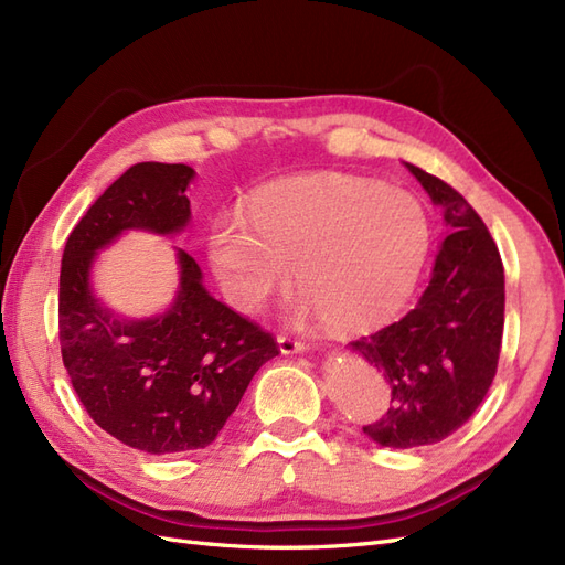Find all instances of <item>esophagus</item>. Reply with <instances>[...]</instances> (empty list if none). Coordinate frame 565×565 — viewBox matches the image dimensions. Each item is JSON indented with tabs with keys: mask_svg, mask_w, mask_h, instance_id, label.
I'll use <instances>...</instances> for the list:
<instances>
[{
	"mask_svg": "<svg viewBox=\"0 0 565 565\" xmlns=\"http://www.w3.org/2000/svg\"><path fill=\"white\" fill-rule=\"evenodd\" d=\"M278 344H280L282 354H299V352H303V349H307V344H303L301 340L287 338V334H278Z\"/></svg>",
	"mask_w": 565,
	"mask_h": 565,
	"instance_id": "1",
	"label": "esophagus"
}]
</instances>
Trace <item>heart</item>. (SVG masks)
<instances>
[{"label":"heart","mask_w":565,"mask_h":565,"mask_svg":"<svg viewBox=\"0 0 565 565\" xmlns=\"http://www.w3.org/2000/svg\"><path fill=\"white\" fill-rule=\"evenodd\" d=\"M433 221L418 196L385 182L316 173L270 182L247 213H223L206 252L223 295L256 311L287 285H303L297 316H320L334 330H363L399 311L423 276Z\"/></svg>","instance_id":"heart-1"}]
</instances>
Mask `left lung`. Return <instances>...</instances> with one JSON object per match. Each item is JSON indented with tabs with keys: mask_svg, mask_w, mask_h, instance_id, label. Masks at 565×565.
Segmentation results:
<instances>
[{
	"mask_svg": "<svg viewBox=\"0 0 565 565\" xmlns=\"http://www.w3.org/2000/svg\"><path fill=\"white\" fill-rule=\"evenodd\" d=\"M406 166L445 209L451 233L418 307L349 342L392 387L387 414L363 433L394 449L435 445L476 414L497 375L504 334V266L490 231L445 180Z\"/></svg>",
	"mask_w": 565,
	"mask_h": 565,
	"instance_id": "obj_1",
	"label": "left lung"
}]
</instances>
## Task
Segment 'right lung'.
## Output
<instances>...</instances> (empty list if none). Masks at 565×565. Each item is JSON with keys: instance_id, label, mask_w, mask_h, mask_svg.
Masks as SVG:
<instances>
[{"instance_id": "right-lung-1", "label": "right lung", "mask_w": 565, "mask_h": 565, "mask_svg": "<svg viewBox=\"0 0 565 565\" xmlns=\"http://www.w3.org/2000/svg\"><path fill=\"white\" fill-rule=\"evenodd\" d=\"M185 163H135L68 235L58 276L61 359L75 394L102 430L147 454L204 449L237 408L278 342L213 299L194 258L178 252L180 287L171 309L118 318L89 289L97 249L124 231L178 233L190 221Z\"/></svg>"}]
</instances>
